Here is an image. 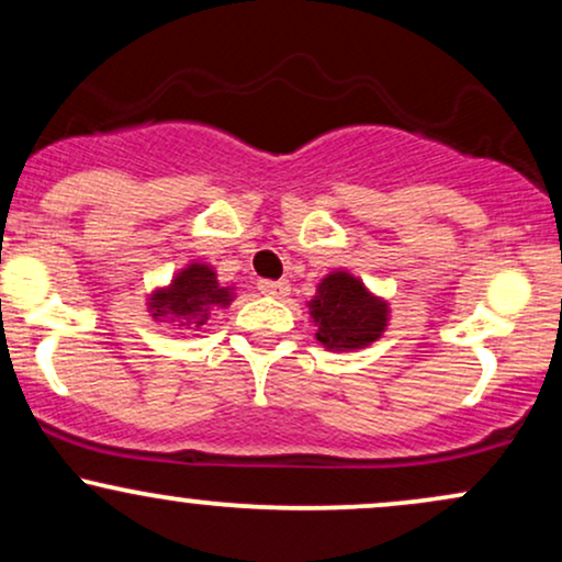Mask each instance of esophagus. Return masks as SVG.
<instances>
[{
	"instance_id": "1",
	"label": "esophagus",
	"mask_w": 562,
	"mask_h": 562,
	"mask_svg": "<svg viewBox=\"0 0 562 562\" xmlns=\"http://www.w3.org/2000/svg\"><path fill=\"white\" fill-rule=\"evenodd\" d=\"M259 290L263 295H269V299H285L290 293V285L285 280H261Z\"/></svg>"
}]
</instances>
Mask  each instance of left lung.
<instances>
[{
    "instance_id": "1",
    "label": "left lung",
    "mask_w": 562,
    "mask_h": 562,
    "mask_svg": "<svg viewBox=\"0 0 562 562\" xmlns=\"http://www.w3.org/2000/svg\"><path fill=\"white\" fill-rule=\"evenodd\" d=\"M306 306L317 327L314 338L327 351H359L372 346L383 338L391 322V303L346 269L322 277Z\"/></svg>"
}]
</instances>
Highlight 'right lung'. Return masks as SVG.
<instances>
[{"instance_id":"right-lung-1","label":"right lung","mask_w":562,"mask_h":562,"mask_svg":"<svg viewBox=\"0 0 562 562\" xmlns=\"http://www.w3.org/2000/svg\"><path fill=\"white\" fill-rule=\"evenodd\" d=\"M232 301H235V285H222L211 263L190 261L171 277L169 285L150 290L145 303L156 322L195 333L216 308H227Z\"/></svg>"}]
</instances>
